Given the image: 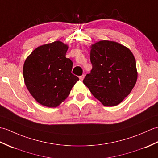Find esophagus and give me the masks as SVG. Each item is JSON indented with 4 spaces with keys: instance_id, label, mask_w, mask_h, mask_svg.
Segmentation results:
<instances>
[{
    "instance_id": "34e87169",
    "label": "esophagus",
    "mask_w": 158,
    "mask_h": 158,
    "mask_svg": "<svg viewBox=\"0 0 158 158\" xmlns=\"http://www.w3.org/2000/svg\"><path fill=\"white\" fill-rule=\"evenodd\" d=\"M84 77H85V75H81V76H80V77H79V79L81 80V81H83V79H84Z\"/></svg>"
}]
</instances>
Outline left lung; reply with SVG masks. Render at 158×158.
Wrapping results in <instances>:
<instances>
[{
  "label": "left lung",
  "instance_id": "obj_1",
  "mask_svg": "<svg viewBox=\"0 0 158 158\" xmlns=\"http://www.w3.org/2000/svg\"><path fill=\"white\" fill-rule=\"evenodd\" d=\"M90 61L92 69L83 83L104 106L119 105L132 91L137 80L132 53L119 43L100 41L91 46Z\"/></svg>",
  "mask_w": 158,
  "mask_h": 158
}]
</instances>
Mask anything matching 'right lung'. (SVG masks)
Instances as JSON below:
<instances>
[{
    "mask_svg": "<svg viewBox=\"0 0 158 158\" xmlns=\"http://www.w3.org/2000/svg\"><path fill=\"white\" fill-rule=\"evenodd\" d=\"M68 48V45L59 41L39 46L23 64L26 88L43 106H58L79 80L71 73L73 62L66 58Z\"/></svg>",
    "mask_w": 158,
    "mask_h": 158,
    "instance_id": "add662e5",
    "label": "right lung"
}]
</instances>
